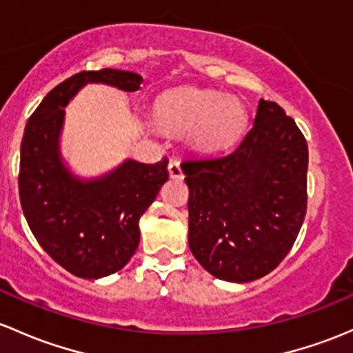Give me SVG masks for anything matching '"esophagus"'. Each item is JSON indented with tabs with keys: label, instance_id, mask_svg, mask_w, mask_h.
<instances>
[{
	"label": "esophagus",
	"instance_id": "esophagus-1",
	"mask_svg": "<svg viewBox=\"0 0 353 353\" xmlns=\"http://www.w3.org/2000/svg\"><path fill=\"white\" fill-rule=\"evenodd\" d=\"M167 169H169V176L172 177V179H181V177H183V169H181V164L177 159H170Z\"/></svg>",
	"mask_w": 353,
	"mask_h": 353
}]
</instances>
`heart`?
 <instances>
[{"label":"heart","instance_id":"1","mask_svg":"<svg viewBox=\"0 0 353 353\" xmlns=\"http://www.w3.org/2000/svg\"><path fill=\"white\" fill-rule=\"evenodd\" d=\"M154 117L162 128L176 133L192 132L199 145L210 148L233 142L247 118L239 99L196 88L167 92L155 105Z\"/></svg>","mask_w":353,"mask_h":353}]
</instances>
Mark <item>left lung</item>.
I'll list each match as a JSON object with an SVG mask.
<instances>
[{"instance_id": "1", "label": "left lung", "mask_w": 353, "mask_h": 353, "mask_svg": "<svg viewBox=\"0 0 353 353\" xmlns=\"http://www.w3.org/2000/svg\"><path fill=\"white\" fill-rule=\"evenodd\" d=\"M192 255L211 276L250 283L294 245L306 214L307 143L277 103L261 99L254 127L226 154L181 164Z\"/></svg>"}]
</instances>
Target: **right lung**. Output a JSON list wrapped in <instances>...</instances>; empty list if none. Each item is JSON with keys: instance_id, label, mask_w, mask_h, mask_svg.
<instances>
[{"instance_id": "right-lung-1", "label": "right lung", "mask_w": 353, "mask_h": 353, "mask_svg": "<svg viewBox=\"0 0 353 353\" xmlns=\"http://www.w3.org/2000/svg\"><path fill=\"white\" fill-rule=\"evenodd\" d=\"M142 81L139 74L118 69L74 74L42 99L25 127L18 174L21 210L40 247L83 279L106 277L128 264L140 242V216L169 172L165 157L157 164L127 159L105 176L79 179L59 148L64 108L88 83L133 92Z\"/></svg>"}]
</instances>
